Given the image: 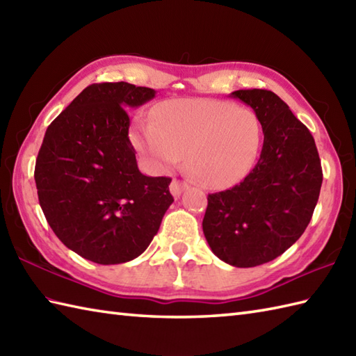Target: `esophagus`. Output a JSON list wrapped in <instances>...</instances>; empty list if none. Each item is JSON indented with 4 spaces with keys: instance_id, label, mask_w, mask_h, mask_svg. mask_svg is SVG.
<instances>
[{
    "instance_id": "34e87169",
    "label": "esophagus",
    "mask_w": 356,
    "mask_h": 356,
    "mask_svg": "<svg viewBox=\"0 0 356 356\" xmlns=\"http://www.w3.org/2000/svg\"><path fill=\"white\" fill-rule=\"evenodd\" d=\"M185 190H188V184L185 180H179V179H172L171 185H170V191L174 195V197H179Z\"/></svg>"
}]
</instances>
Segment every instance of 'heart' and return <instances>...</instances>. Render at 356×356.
<instances>
[{
	"label": "heart",
	"mask_w": 356,
	"mask_h": 356,
	"mask_svg": "<svg viewBox=\"0 0 356 356\" xmlns=\"http://www.w3.org/2000/svg\"><path fill=\"white\" fill-rule=\"evenodd\" d=\"M261 124L245 107L216 99H171L156 107L153 122H139L134 139L161 170L186 168L208 188L237 184L251 171L261 147Z\"/></svg>",
	"instance_id": "1"
}]
</instances>
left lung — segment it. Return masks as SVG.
<instances>
[{
    "instance_id": "1",
    "label": "left lung",
    "mask_w": 356,
    "mask_h": 356,
    "mask_svg": "<svg viewBox=\"0 0 356 356\" xmlns=\"http://www.w3.org/2000/svg\"><path fill=\"white\" fill-rule=\"evenodd\" d=\"M231 96L259 118L261 154L240 184L208 195L202 226L218 259L252 268L277 259L301 237L318 202L323 170L311 131L275 93L252 88Z\"/></svg>"
}]
</instances>
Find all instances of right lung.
I'll list each match as a JSON object with an SVG mask.
<instances>
[{
    "instance_id": "add662e5",
    "label": "right lung",
    "mask_w": 356,
    "mask_h": 356,
    "mask_svg": "<svg viewBox=\"0 0 356 356\" xmlns=\"http://www.w3.org/2000/svg\"><path fill=\"white\" fill-rule=\"evenodd\" d=\"M154 96L128 82L92 84L45 131L35 165L40 205L56 237L90 261L139 257L174 202L170 177L139 171L128 136L125 108Z\"/></svg>"
}]
</instances>
